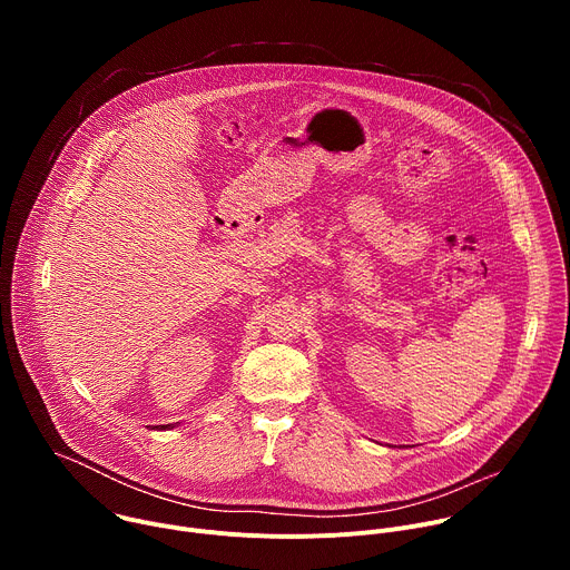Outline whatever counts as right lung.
<instances>
[{
    "label": "right lung",
    "mask_w": 570,
    "mask_h": 570,
    "mask_svg": "<svg viewBox=\"0 0 570 570\" xmlns=\"http://www.w3.org/2000/svg\"><path fill=\"white\" fill-rule=\"evenodd\" d=\"M155 429H157V426H155ZM159 429H161V431H165V429H176V426H174V424H165V426H159Z\"/></svg>",
    "instance_id": "add662e5"
}]
</instances>
